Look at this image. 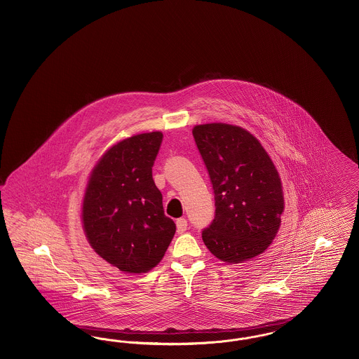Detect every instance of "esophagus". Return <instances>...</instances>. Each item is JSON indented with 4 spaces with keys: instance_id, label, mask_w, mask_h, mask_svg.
<instances>
[{
    "instance_id": "obj_1",
    "label": "esophagus",
    "mask_w": 359,
    "mask_h": 359,
    "mask_svg": "<svg viewBox=\"0 0 359 359\" xmlns=\"http://www.w3.org/2000/svg\"><path fill=\"white\" fill-rule=\"evenodd\" d=\"M176 227H177V233H179V234L184 233L188 229L187 219H186V218H179V219L176 221Z\"/></svg>"
}]
</instances>
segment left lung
<instances>
[{
  "label": "left lung",
  "mask_w": 359,
  "mask_h": 359,
  "mask_svg": "<svg viewBox=\"0 0 359 359\" xmlns=\"http://www.w3.org/2000/svg\"><path fill=\"white\" fill-rule=\"evenodd\" d=\"M212 184L215 215L202 238L229 264L261 255L281 223L284 198L280 176L262 145L248 130L227 123L192 130Z\"/></svg>",
  "instance_id": "left-lung-1"
}]
</instances>
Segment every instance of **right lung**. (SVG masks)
<instances>
[{"label": "right lung", "instance_id": "obj_1", "mask_svg": "<svg viewBox=\"0 0 359 359\" xmlns=\"http://www.w3.org/2000/svg\"><path fill=\"white\" fill-rule=\"evenodd\" d=\"M161 142L163 135L152 132L116 144L103 154L86 188V237L103 259L126 273L151 271L176 231L152 177Z\"/></svg>", "mask_w": 359, "mask_h": 359}]
</instances>
